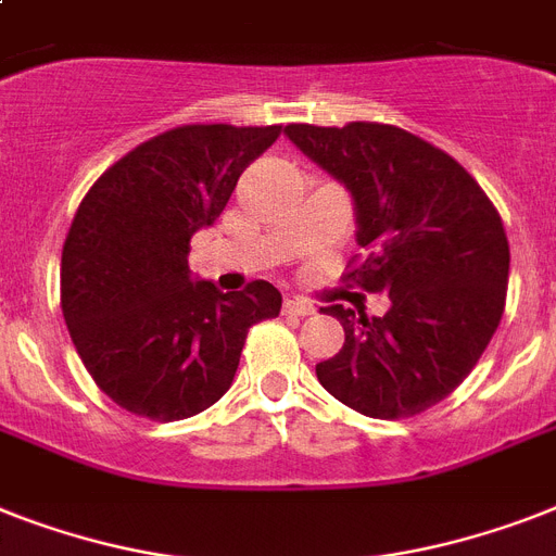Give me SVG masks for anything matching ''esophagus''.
<instances>
[{
    "label": "esophagus",
    "instance_id": "34e87169",
    "mask_svg": "<svg viewBox=\"0 0 556 556\" xmlns=\"http://www.w3.org/2000/svg\"><path fill=\"white\" fill-rule=\"evenodd\" d=\"M286 314H291V317H308V314H314V305H311L308 300H286Z\"/></svg>",
    "mask_w": 556,
    "mask_h": 556
}]
</instances>
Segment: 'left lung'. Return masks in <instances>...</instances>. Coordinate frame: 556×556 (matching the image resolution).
I'll return each instance as SVG.
<instances>
[{
    "label": "left lung",
    "mask_w": 556,
    "mask_h": 556,
    "mask_svg": "<svg viewBox=\"0 0 556 556\" xmlns=\"http://www.w3.org/2000/svg\"><path fill=\"white\" fill-rule=\"evenodd\" d=\"M286 137L351 193L368 260L349 277L391 296L386 317L323 308L345 342L317 380L365 417H414L466 380L503 319L511 254L497 207L457 160L394 125Z\"/></svg>",
    "instance_id": "left-lung-1"
}]
</instances>
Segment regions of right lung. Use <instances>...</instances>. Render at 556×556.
Here are the masks:
<instances>
[{
	"label": "right lung",
	"mask_w": 556,
	"mask_h": 556,
	"mask_svg": "<svg viewBox=\"0 0 556 556\" xmlns=\"http://www.w3.org/2000/svg\"><path fill=\"white\" fill-rule=\"evenodd\" d=\"M282 125H182L148 139L85 193L62 248V314L85 368L139 417H193L231 388L248 328L282 293L256 279L223 293L188 268L239 174Z\"/></svg>",
	"instance_id": "obj_1"
}]
</instances>
